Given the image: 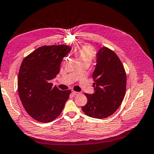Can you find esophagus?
<instances>
[{"mask_svg":"<svg viewBox=\"0 0 154 154\" xmlns=\"http://www.w3.org/2000/svg\"><path fill=\"white\" fill-rule=\"evenodd\" d=\"M80 92H75V91H72V94L74 95H78L80 94Z\"/></svg>","mask_w":154,"mask_h":154,"instance_id":"34e87169","label":"esophagus"}]
</instances>
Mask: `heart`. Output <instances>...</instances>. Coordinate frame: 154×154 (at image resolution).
I'll return each mask as SVG.
<instances>
[{"instance_id":"heart-1","label":"heart","mask_w":154,"mask_h":154,"mask_svg":"<svg viewBox=\"0 0 154 154\" xmlns=\"http://www.w3.org/2000/svg\"><path fill=\"white\" fill-rule=\"evenodd\" d=\"M77 54L80 59V61H88L90 62L94 58L93 50L88 46H84L80 50H78Z\"/></svg>"}]
</instances>
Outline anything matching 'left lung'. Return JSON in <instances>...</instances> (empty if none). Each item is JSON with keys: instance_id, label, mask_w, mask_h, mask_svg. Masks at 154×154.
I'll return each mask as SVG.
<instances>
[{"instance_id": "left-lung-1", "label": "left lung", "mask_w": 154, "mask_h": 154, "mask_svg": "<svg viewBox=\"0 0 154 154\" xmlns=\"http://www.w3.org/2000/svg\"><path fill=\"white\" fill-rule=\"evenodd\" d=\"M92 74L94 92L85 94L88 102L82 107L90 117L106 118L120 107L126 90V74L120 60L111 50L103 47L96 53Z\"/></svg>"}]
</instances>
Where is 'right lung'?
Masks as SVG:
<instances>
[{
  "label": "right lung",
  "instance_id": "add662e5",
  "mask_svg": "<svg viewBox=\"0 0 154 154\" xmlns=\"http://www.w3.org/2000/svg\"><path fill=\"white\" fill-rule=\"evenodd\" d=\"M72 48L44 46L24 58L18 76V92L25 110L40 122H52L60 114L71 93L53 87L52 80L60 72L62 59Z\"/></svg>",
  "mask_w": 154,
  "mask_h": 154
}]
</instances>
